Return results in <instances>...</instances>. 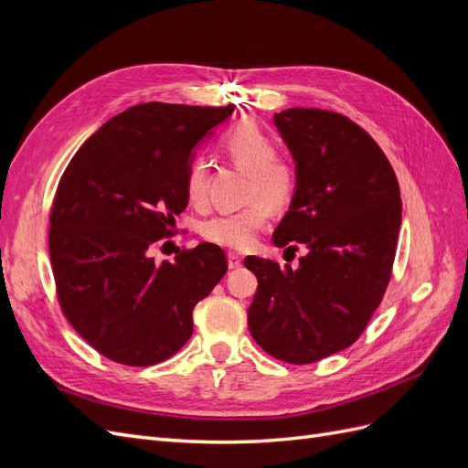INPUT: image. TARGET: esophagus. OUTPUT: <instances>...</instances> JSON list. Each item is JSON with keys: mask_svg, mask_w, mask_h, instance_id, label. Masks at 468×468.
I'll return each mask as SVG.
<instances>
[{"mask_svg": "<svg viewBox=\"0 0 468 468\" xmlns=\"http://www.w3.org/2000/svg\"><path fill=\"white\" fill-rule=\"evenodd\" d=\"M229 267L230 269H239V267H242V258L236 256V253H229Z\"/></svg>", "mask_w": 468, "mask_h": 468, "instance_id": "34e87169", "label": "esophagus"}]
</instances>
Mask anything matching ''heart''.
<instances>
[{
	"label": "heart",
	"mask_w": 468,
	"mask_h": 468,
	"mask_svg": "<svg viewBox=\"0 0 468 468\" xmlns=\"http://www.w3.org/2000/svg\"><path fill=\"white\" fill-rule=\"evenodd\" d=\"M224 154L230 162L248 172V201L242 210L222 212L207 220L201 234L208 242L230 248L248 250L256 242L258 232L267 224L269 207L285 208L294 197L296 176L289 162L277 158L273 138L261 126L251 121L234 124L220 140ZM208 165L203 158H195L186 176V193L191 205L199 207L207 199ZM260 198V202L255 199Z\"/></svg>",
	"instance_id": "obj_1"
}]
</instances>
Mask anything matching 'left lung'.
Returning a JSON list of instances; mask_svg holds the SVG:
<instances>
[{
	"mask_svg": "<svg viewBox=\"0 0 468 468\" xmlns=\"http://www.w3.org/2000/svg\"><path fill=\"white\" fill-rule=\"evenodd\" d=\"M273 121L296 174L273 244L308 251L299 267L244 260L258 277L248 325L269 356L306 365L349 347L380 304L402 224L400 187L375 140L339 112L292 107Z\"/></svg>",
	"mask_w": 468,
	"mask_h": 468,
	"instance_id": "8db88e82",
	"label": "left lung"
}]
</instances>
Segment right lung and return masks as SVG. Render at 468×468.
<instances>
[{"mask_svg":"<svg viewBox=\"0 0 468 468\" xmlns=\"http://www.w3.org/2000/svg\"><path fill=\"white\" fill-rule=\"evenodd\" d=\"M234 105L140 103L109 119L76 152L56 189L48 248L62 313L111 361L155 365L193 334V308L229 263L203 242L174 261L150 248L186 210L195 146ZM212 134V133H210Z\"/></svg>","mask_w":468,"mask_h":468,"instance_id":"obj_1","label":"right lung"}]
</instances>
